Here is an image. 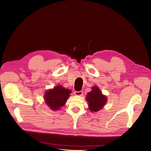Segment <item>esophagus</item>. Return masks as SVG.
I'll return each instance as SVG.
<instances>
[{"label":"esophagus","mask_w":151,"mask_h":151,"mask_svg":"<svg viewBox=\"0 0 151 151\" xmlns=\"http://www.w3.org/2000/svg\"><path fill=\"white\" fill-rule=\"evenodd\" d=\"M74 94L76 96H81L83 95V91H75L74 92Z\"/></svg>","instance_id":"1"}]
</instances>
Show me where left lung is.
<instances>
[{
	"label": "left lung",
	"instance_id": "1",
	"mask_svg": "<svg viewBox=\"0 0 151 151\" xmlns=\"http://www.w3.org/2000/svg\"><path fill=\"white\" fill-rule=\"evenodd\" d=\"M86 99L89 103V109L91 112L100 111L107 102L106 97L102 94V92L97 86L92 88L91 91L88 93Z\"/></svg>",
	"mask_w": 151,
	"mask_h": 151
}]
</instances>
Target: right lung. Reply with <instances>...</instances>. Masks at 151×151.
I'll return each instance as SVG.
<instances>
[{
    "label": "right lung",
    "instance_id": "add662e5",
    "mask_svg": "<svg viewBox=\"0 0 151 151\" xmlns=\"http://www.w3.org/2000/svg\"><path fill=\"white\" fill-rule=\"evenodd\" d=\"M71 91L65 89L62 85H57L53 89L46 91L44 100L51 109L59 110L65 103L71 94Z\"/></svg>",
    "mask_w": 151,
    "mask_h": 151
}]
</instances>
